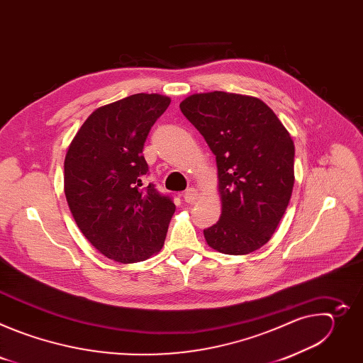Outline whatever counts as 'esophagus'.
Masks as SVG:
<instances>
[{"mask_svg": "<svg viewBox=\"0 0 363 363\" xmlns=\"http://www.w3.org/2000/svg\"><path fill=\"white\" fill-rule=\"evenodd\" d=\"M184 199L186 202H195L198 199V192L195 188H188L185 192H184Z\"/></svg>", "mask_w": 363, "mask_h": 363, "instance_id": "esophagus-1", "label": "esophagus"}]
</instances>
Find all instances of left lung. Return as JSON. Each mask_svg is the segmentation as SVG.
Segmentation results:
<instances>
[{
	"label": "left lung",
	"instance_id": "obj_1",
	"mask_svg": "<svg viewBox=\"0 0 363 363\" xmlns=\"http://www.w3.org/2000/svg\"><path fill=\"white\" fill-rule=\"evenodd\" d=\"M184 116L216 155L221 217L203 230L210 247L242 255L274 234L294 184V143L276 113L257 97L211 91L186 97Z\"/></svg>",
	"mask_w": 363,
	"mask_h": 363
}]
</instances>
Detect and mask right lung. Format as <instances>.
Instances as JSON below:
<instances>
[{
  "instance_id": "add662e5",
  "label": "right lung",
  "mask_w": 363,
  "mask_h": 363,
  "mask_svg": "<svg viewBox=\"0 0 363 363\" xmlns=\"http://www.w3.org/2000/svg\"><path fill=\"white\" fill-rule=\"evenodd\" d=\"M171 99L138 93L96 109L65 160V194L90 244L111 260L143 262L164 245L175 213L172 196L145 184L142 150Z\"/></svg>"
}]
</instances>
